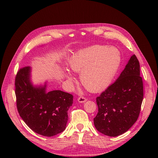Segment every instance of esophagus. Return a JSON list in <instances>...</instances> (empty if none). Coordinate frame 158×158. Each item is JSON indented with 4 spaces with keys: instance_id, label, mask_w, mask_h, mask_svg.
<instances>
[{
    "instance_id": "34e87169",
    "label": "esophagus",
    "mask_w": 158,
    "mask_h": 158,
    "mask_svg": "<svg viewBox=\"0 0 158 158\" xmlns=\"http://www.w3.org/2000/svg\"><path fill=\"white\" fill-rule=\"evenodd\" d=\"M78 102H80V103H84V102L87 101V98L84 97V96H80V97L78 98Z\"/></svg>"
}]
</instances>
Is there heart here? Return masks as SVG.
Returning a JSON list of instances; mask_svg holds the SVG:
<instances>
[{
  "instance_id": "heart-1",
  "label": "heart",
  "mask_w": 158,
  "mask_h": 158,
  "mask_svg": "<svg viewBox=\"0 0 158 158\" xmlns=\"http://www.w3.org/2000/svg\"><path fill=\"white\" fill-rule=\"evenodd\" d=\"M121 61V53L115 47L95 45L76 51L69 60V66L80 73V82L85 88L99 92L111 84Z\"/></svg>"
}]
</instances>
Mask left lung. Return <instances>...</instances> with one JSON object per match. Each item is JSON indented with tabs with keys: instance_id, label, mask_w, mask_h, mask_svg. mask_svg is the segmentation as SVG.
Listing matches in <instances>:
<instances>
[{
	"instance_id": "8db88e82",
	"label": "left lung",
	"mask_w": 158,
	"mask_h": 158,
	"mask_svg": "<svg viewBox=\"0 0 158 158\" xmlns=\"http://www.w3.org/2000/svg\"><path fill=\"white\" fill-rule=\"evenodd\" d=\"M140 63L133 55L118 79L96 98L98 113L95 128L109 136L127 132L139 117L143 100Z\"/></svg>"
}]
</instances>
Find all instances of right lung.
Listing matches in <instances>:
<instances>
[{
  "label": "right lung",
  "mask_w": 158,
  "mask_h": 158,
  "mask_svg": "<svg viewBox=\"0 0 158 158\" xmlns=\"http://www.w3.org/2000/svg\"><path fill=\"white\" fill-rule=\"evenodd\" d=\"M30 66L18 70L15 78V94L19 114L32 131L51 137L64 131L68 110L73 95L60 90L46 92L44 87L35 88L30 80Z\"/></svg>",
  "instance_id": "1"
}]
</instances>
